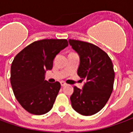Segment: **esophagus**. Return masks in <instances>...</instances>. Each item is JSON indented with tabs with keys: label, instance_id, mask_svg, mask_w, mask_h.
<instances>
[{
	"label": "esophagus",
	"instance_id": "obj_1",
	"mask_svg": "<svg viewBox=\"0 0 133 133\" xmlns=\"http://www.w3.org/2000/svg\"><path fill=\"white\" fill-rule=\"evenodd\" d=\"M61 86H65V85H66V83H65V82H64V81H61Z\"/></svg>",
	"mask_w": 133,
	"mask_h": 133
}]
</instances>
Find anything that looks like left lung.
Listing matches in <instances>:
<instances>
[{
	"label": "left lung",
	"instance_id": "8db88e82",
	"mask_svg": "<svg viewBox=\"0 0 133 133\" xmlns=\"http://www.w3.org/2000/svg\"><path fill=\"white\" fill-rule=\"evenodd\" d=\"M68 42L80 56L78 75L86 80L83 89L74 87L71 105L78 113L92 115L105 105L112 92L113 65L108 55L94 44L71 39Z\"/></svg>",
	"mask_w": 133,
	"mask_h": 133
}]
</instances>
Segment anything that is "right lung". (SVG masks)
I'll use <instances>...</instances> for the list:
<instances>
[{
    "label": "right lung",
    "instance_id": "obj_1",
    "mask_svg": "<svg viewBox=\"0 0 133 133\" xmlns=\"http://www.w3.org/2000/svg\"><path fill=\"white\" fill-rule=\"evenodd\" d=\"M68 45L66 39H43L28 45L14 58L10 83L16 98L28 112L43 115L52 109L61 83L45 81V72L52 69L56 55Z\"/></svg>",
    "mask_w": 133,
    "mask_h": 133
}]
</instances>
